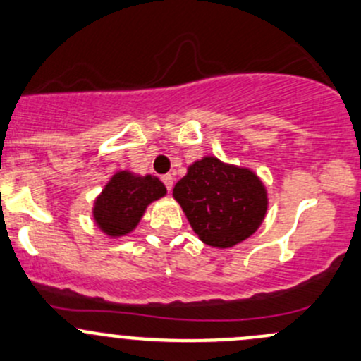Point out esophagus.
I'll return each mask as SVG.
<instances>
[{
	"instance_id": "obj_1",
	"label": "esophagus",
	"mask_w": 361,
	"mask_h": 361,
	"mask_svg": "<svg viewBox=\"0 0 361 361\" xmlns=\"http://www.w3.org/2000/svg\"><path fill=\"white\" fill-rule=\"evenodd\" d=\"M161 180H162V183H164V187H166V190H171V188H173V183H174V178L171 176V174H164V176H161Z\"/></svg>"
}]
</instances>
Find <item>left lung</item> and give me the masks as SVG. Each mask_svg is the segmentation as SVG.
Returning a JSON list of instances; mask_svg holds the SVG:
<instances>
[{
	"label": "left lung",
	"instance_id": "left-lung-1",
	"mask_svg": "<svg viewBox=\"0 0 361 361\" xmlns=\"http://www.w3.org/2000/svg\"><path fill=\"white\" fill-rule=\"evenodd\" d=\"M193 231L204 244L226 249L250 237L267 214V190L252 171L223 164L216 157L193 162L174 185Z\"/></svg>",
	"mask_w": 361,
	"mask_h": 361
}]
</instances>
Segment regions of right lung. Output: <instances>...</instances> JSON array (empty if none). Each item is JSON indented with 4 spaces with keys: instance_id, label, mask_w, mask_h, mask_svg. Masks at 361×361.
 Here are the masks:
<instances>
[{
    "instance_id": "1",
    "label": "right lung",
    "mask_w": 361,
    "mask_h": 361,
    "mask_svg": "<svg viewBox=\"0 0 361 361\" xmlns=\"http://www.w3.org/2000/svg\"><path fill=\"white\" fill-rule=\"evenodd\" d=\"M164 195L166 187L159 178L121 171L114 174L94 202V221L111 237H121L138 225L150 202Z\"/></svg>"
}]
</instances>
